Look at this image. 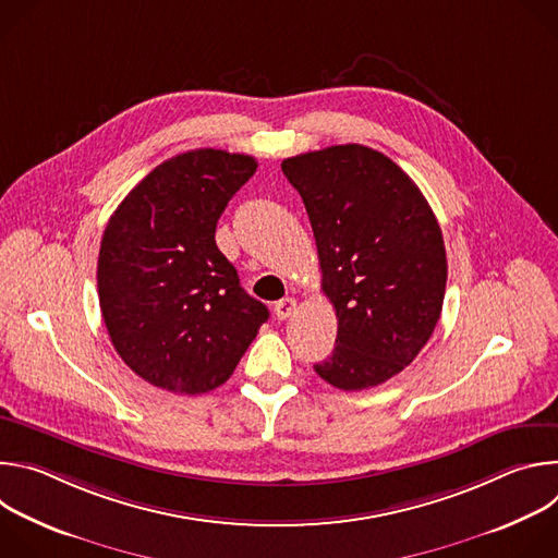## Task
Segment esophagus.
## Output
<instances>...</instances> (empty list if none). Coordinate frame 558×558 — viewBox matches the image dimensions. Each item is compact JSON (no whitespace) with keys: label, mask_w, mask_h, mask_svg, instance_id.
<instances>
[{"label":"esophagus","mask_w":558,"mask_h":558,"mask_svg":"<svg viewBox=\"0 0 558 558\" xmlns=\"http://www.w3.org/2000/svg\"><path fill=\"white\" fill-rule=\"evenodd\" d=\"M295 308H298V302L293 298H282V300L276 302L274 313H276L278 320H287V317H291L295 313Z\"/></svg>","instance_id":"esophagus-1"}]
</instances>
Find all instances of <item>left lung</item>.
Masks as SVG:
<instances>
[{"instance_id": "obj_1", "label": "left lung", "mask_w": 558, "mask_h": 558, "mask_svg": "<svg viewBox=\"0 0 558 558\" xmlns=\"http://www.w3.org/2000/svg\"><path fill=\"white\" fill-rule=\"evenodd\" d=\"M282 172L306 207L338 315V347L313 368L342 390L384 384L439 323L448 276L439 222L413 179L366 145L298 154Z\"/></svg>"}]
</instances>
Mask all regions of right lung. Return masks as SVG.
Returning <instances> with one entry per match:
<instances>
[{
	"mask_svg": "<svg viewBox=\"0 0 558 558\" xmlns=\"http://www.w3.org/2000/svg\"><path fill=\"white\" fill-rule=\"evenodd\" d=\"M247 154L192 149L154 168L110 216L99 304L121 360L156 388L201 395L225 384L269 308L216 247V222L256 172Z\"/></svg>",
	"mask_w": 558,
	"mask_h": 558,
	"instance_id": "right-lung-1",
	"label": "right lung"
}]
</instances>
